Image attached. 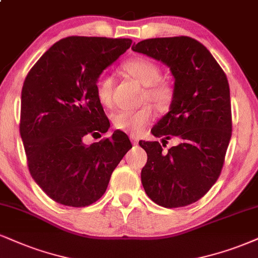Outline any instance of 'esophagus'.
<instances>
[{
	"label": "esophagus",
	"instance_id": "1",
	"mask_svg": "<svg viewBox=\"0 0 258 258\" xmlns=\"http://www.w3.org/2000/svg\"><path fill=\"white\" fill-rule=\"evenodd\" d=\"M130 140H132V142L134 145H138L139 144V138L138 136H135V135H130Z\"/></svg>",
	"mask_w": 258,
	"mask_h": 258
}]
</instances>
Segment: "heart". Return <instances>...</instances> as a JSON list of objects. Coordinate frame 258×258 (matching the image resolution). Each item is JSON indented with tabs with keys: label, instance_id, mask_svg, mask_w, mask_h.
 <instances>
[{
	"label": "heart",
	"instance_id": "heart-1",
	"mask_svg": "<svg viewBox=\"0 0 258 258\" xmlns=\"http://www.w3.org/2000/svg\"><path fill=\"white\" fill-rule=\"evenodd\" d=\"M125 73L134 78L140 84L146 86L144 93L145 100H151L160 109H165L171 104L173 91L171 86L165 81L159 80L160 69L153 61L144 57H135L123 64ZM95 94L105 106L112 103L113 78L107 73H103L95 80ZM157 111L152 105L146 104L138 110H118L112 114L114 128L133 135L145 133L148 125L155 119Z\"/></svg>",
	"mask_w": 258,
	"mask_h": 258
}]
</instances>
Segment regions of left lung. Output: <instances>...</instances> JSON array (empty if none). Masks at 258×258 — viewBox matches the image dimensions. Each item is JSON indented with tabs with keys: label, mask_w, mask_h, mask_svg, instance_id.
I'll return each mask as SVG.
<instances>
[{
	"label": "left lung",
	"mask_w": 258,
	"mask_h": 258,
	"mask_svg": "<svg viewBox=\"0 0 258 258\" xmlns=\"http://www.w3.org/2000/svg\"><path fill=\"white\" fill-rule=\"evenodd\" d=\"M132 49L165 63L174 76L170 111L152 129L163 146L139 142L147 153L142 185L159 206H189L209 191L225 163L232 135L226 74L203 44L186 36L145 39ZM172 137L180 145L163 151Z\"/></svg>",
	"instance_id": "8db88e82"
}]
</instances>
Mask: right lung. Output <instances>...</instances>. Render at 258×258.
Masks as SVG:
<instances>
[{
    "mask_svg": "<svg viewBox=\"0 0 258 258\" xmlns=\"http://www.w3.org/2000/svg\"><path fill=\"white\" fill-rule=\"evenodd\" d=\"M128 38H63L31 68L21 91L20 135L32 178L50 199L87 207L106 191L111 174L133 147L116 130L90 146L110 122L95 80L132 45Z\"/></svg>",
    "mask_w": 258,
    "mask_h": 258,
    "instance_id": "add662e5",
    "label": "right lung"
}]
</instances>
